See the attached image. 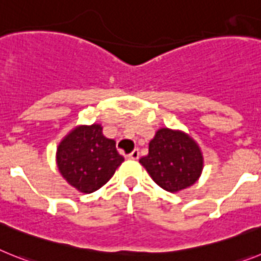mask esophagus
Segmentation results:
<instances>
[{
    "label": "esophagus",
    "mask_w": 261,
    "mask_h": 261,
    "mask_svg": "<svg viewBox=\"0 0 261 261\" xmlns=\"http://www.w3.org/2000/svg\"><path fill=\"white\" fill-rule=\"evenodd\" d=\"M128 159H133V160H137V159H139V149L135 148L131 153H128L127 155Z\"/></svg>",
    "instance_id": "1"
}]
</instances>
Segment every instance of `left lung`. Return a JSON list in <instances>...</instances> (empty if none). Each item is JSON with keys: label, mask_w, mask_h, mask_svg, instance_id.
I'll return each mask as SVG.
<instances>
[{"label": "left lung", "mask_w": 261, "mask_h": 261, "mask_svg": "<svg viewBox=\"0 0 261 261\" xmlns=\"http://www.w3.org/2000/svg\"><path fill=\"white\" fill-rule=\"evenodd\" d=\"M139 163L156 184L167 192H178L193 185L203 168L198 144L182 131L160 128L149 142L148 155Z\"/></svg>", "instance_id": "1"}]
</instances>
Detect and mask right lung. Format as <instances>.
<instances>
[{
	"label": "right lung",
	"instance_id": "1",
	"mask_svg": "<svg viewBox=\"0 0 261 261\" xmlns=\"http://www.w3.org/2000/svg\"><path fill=\"white\" fill-rule=\"evenodd\" d=\"M124 159L115 142L103 137L101 124L77 126L60 142L58 168L69 185L81 193H93L105 185Z\"/></svg>",
	"mask_w": 261,
	"mask_h": 261
}]
</instances>
